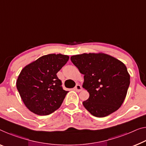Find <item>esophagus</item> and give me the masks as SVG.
Instances as JSON below:
<instances>
[{"label": "esophagus", "mask_w": 146, "mask_h": 146, "mask_svg": "<svg viewBox=\"0 0 146 146\" xmlns=\"http://www.w3.org/2000/svg\"><path fill=\"white\" fill-rule=\"evenodd\" d=\"M75 90L77 91V92H80V91L82 90V88L80 84H77L75 87Z\"/></svg>", "instance_id": "34e87169"}]
</instances>
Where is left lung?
Returning <instances> with one entry per match:
<instances>
[{
  "label": "left lung",
  "instance_id": "1",
  "mask_svg": "<svg viewBox=\"0 0 146 146\" xmlns=\"http://www.w3.org/2000/svg\"><path fill=\"white\" fill-rule=\"evenodd\" d=\"M71 60L84 75L82 86L90 96L82 104L91 114L104 117L121 107L130 84V75L123 62L103 53L79 54Z\"/></svg>",
  "mask_w": 146,
  "mask_h": 146
}]
</instances>
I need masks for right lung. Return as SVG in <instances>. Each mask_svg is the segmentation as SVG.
Instances as JSON below:
<instances>
[{"instance_id":"right-lung-1","label":"right lung","mask_w":146,"mask_h":146,"mask_svg":"<svg viewBox=\"0 0 146 146\" xmlns=\"http://www.w3.org/2000/svg\"><path fill=\"white\" fill-rule=\"evenodd\" d=\"M69 57L48 54L26 66L18 76L17 89L23 103L31 112L48 115L62 105L68 91L64 90L57 73Z\"/></svg>"}]
</instances>
